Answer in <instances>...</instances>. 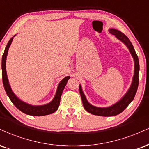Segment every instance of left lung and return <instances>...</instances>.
Wrapping results in <instances>:
<instances>
[{
	"label": "left lung",
	"mask_w": 149,
	"mask_h": 149,
	"mask_svg": "<svg viewBox=\"0 0 149 149\" xmlns=\"http://www.w3.org/2000/svg\"><path fill=\"white\" fill-rule=\"evenodd\" d=\"M111 34L115 35L118 39L122 41L123 43H125V45L129 49L130 52L131 53L132 56L134 58L135 61V72H134V77L133 82H132L131 86L130 88L127 93L125 95L123 98L119 102H118L115 105L110 106L108 108H98L95 106H92L90 104L88 101L86 100V97L82 92L81 87L79 86V93L81 97L82 102H83L84 107L85 108L86 111L88 113L93 114L95 115H100V116H104V117H109V116H115V115H118L122 112L124 111V109L131 104V102L133 100L134 97L136 94L137 88H138L139 84V59L138 56L135 52V49L132 45L131 42L128 39V38L125 34H123L120 31H118L115 29H111L109 30Z\"/></svg>",
	"instance_id": "8db88e82"
}]
</instances>
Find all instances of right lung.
Instances as JSON below:
<instances>
[{
    "label": "right lung",
    "instance_id": "right-lung-1",
    "mask_svg": "<svg viewBox=\"0 0 149 149\" xmlns=\"http://www.w3.org/2000/svg\"><path fill=\"white\" fill-rule=\"evenodd\" d=\"M13 40V37L10 38L9 41L8 43H7L6 47H5L4 54L3 55L2 57V70H3V86H4V88L6 92L7 96L10 99L11 102L13 103L14 106L20 110L23 113L27 114V115H34V116H43V115H49V114H52L54 113L56 110L58 109V106H59L60 104V100L62 92H63L64 88L67 84L68 80L70 79V77L68 76L63 79L58 84L57 91H56V95H55L54 98L53 100L49 104H46V105L43 106H31L29 104H26V103L23 102L19 99H18L15 95L13 93L11 89L10 84H9L8 79L7 77V72H6V58L7 52H8L9 47L10 45L12 43V41Z\"/></svg>",
    "mask_w": 149,
    "mask_h": 149
}]
</instances>
